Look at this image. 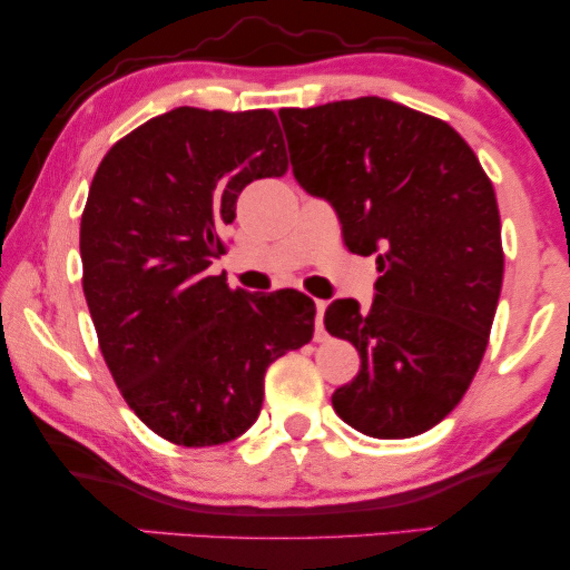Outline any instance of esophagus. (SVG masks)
I'll return each instance as SVG.
<instances>
[{"label": "esophagus", "instance_id": "1", "mask_svg": "<svg viewBox=\"0 0 570 570\" xmlns=\"http://www.w3.org/2000/svg\"><path fill=\"white\" fill-rule=\"evenodd\" d=\"M324 311H326V301H316V342H324L326 340Z\"/></svg>", "mask_w": 570, "mask_h": 570}]
</instances>
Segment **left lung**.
I'll return each instance as SVG.
<instances>
[{"label":"left lung","mask_w":570,"mask_h":570,"mask_svg":"<svg viewBox=\"0 0 570 570\" xmlns=\"http://www.w3.org/2000/svg\"><path fill=\"white\" fill-rule=\"evenodd\" d=\"M293 176L330 202L353 254H376L371 308L337 298L326 332L361 371L332 394L371 439H412L456 407L480 368L503 285L501 215L472 147L386 98L283 108Z\"/></svg>","instance_id":"left-lung-1"}]
</instances>
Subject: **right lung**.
Segmentation results:
<instances>
[{"mask_svg":"<svg viewBox=\"0 0 570 570\" xmlns=\"http://www.w3.org/2000/svg\"><path fill=\"white\" fill-rule=\"evenodd\" d=\"M285 168L267 108L181 106L116 142L90 184L80 256L100 353L135 415L178 446L246 433L269 363L314 337L308 295L230 291L207 275L244 186Z\"/></svg>","mask_w":570,"mask_h":570,"instance_id":"1","label":"right lung"}]
</instances>
